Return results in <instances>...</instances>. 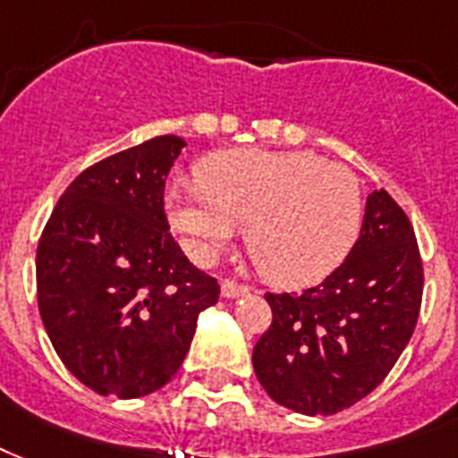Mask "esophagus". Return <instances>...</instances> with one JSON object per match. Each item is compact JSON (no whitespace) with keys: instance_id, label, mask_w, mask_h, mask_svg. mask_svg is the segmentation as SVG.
Masks as SVG:
<instances>
[{"instance_id":"34e87169","label":"esophagus","mask_w":458,"mask_h":458,"mask_svg":"<svg viewBox=\"0 0 458 458\" xmlns=\"http://www.w3.org/2000/svg\"><path fill=\"white\" fill-rule=\"evenodd\" d=\"M248 293H250L248 292V286L229 282V279L222 282V296H225V299H241V296H248Z\"/></svg>"}]
</instances>
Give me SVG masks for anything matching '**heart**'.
<instances>
[{"mask_svg": "<svg viewBox=\"0 0 458 458\" xmlns=\"http://www.w3.org/2000/svg\"><path fill=\"white\" fill-rule=\"evenodd\" d=\"M200 186H174L166 212L200 260L246 229V250L267 282L299 289L346 258L363 222L349 166L313 152H222L200 165Z\"/></svg>", "mask_w": 458, "mask_h": 458, "instance_id": "heart-1", "label": "heart"}]
</instances>
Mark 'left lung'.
<instances>
[{
  "instance_id": "left-lung-1",
  "label": "left lung",
  "mask_w": 458,
  "mask_h": 458,
  "mask_svg": "<svg viewBox=\"0 0 458 458\" xmlns=\"http://www.w3.org/2000/svg\"><path fill=\"white\" fill-rule=\"evenodd\" d=\"M265 299L272 325L253 349L265 392L303 416L353 406L394 368L420 313L423 262L406 212L373 191L346 260L313 289Z\"/></svg>"
}]
</instances>
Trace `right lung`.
Segmentation results:
<instances>
[{
  "mask_svg": "<svg viewBox=\"0 0 458 458\" xmlns=\"http://www.w3.org/2000/svg\"><path fill=\"white\" fill-rule=\"evenodd\" d=\"M186 140L157 136L78 174L38 243V306L56 356L98 394L172 380L217 279L172 239L165 181Z\"/></svg>",
  "mask_w": 458,
  "mask_h": 458,
  "instance_id": "1",
  "label": "right lung"
}]
</instances>
